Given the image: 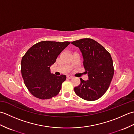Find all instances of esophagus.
<instances>
[{"label":"esophagus","instance_id":"34e87169","mask_svg":"<svg viewBox=\"0 0 134 134\" xmlns=\"http://www.w3.org/2000/svg\"><path fill=\"white\" fill-rule=\"evenodd\" d=\"M67 78H69V79H72V76H70V75H67Z\"/></svg>","mask_w":134,"mask_h":134}]
</instances>
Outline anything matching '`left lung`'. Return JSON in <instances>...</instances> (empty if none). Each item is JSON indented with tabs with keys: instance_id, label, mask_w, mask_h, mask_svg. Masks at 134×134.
I'll use <instances>...</instances> for the list:
<instances>
[{
	"instance_id": "left-lung-1",
	"label": "left lung",
	"mask_w": 134,
	"mask_h": 134,
	"mask_svg": "<svg viewBox=\"0 0 134 134\" xmlns=\"http://www.w3.org/2000/svg\"><path fill=\"white\" fill-rule=\"evenodd\" d=\"M71 44L80 49L89 76L86 81L80 78L81 84L74 88L75 93L85 100H97L107 92L113 78L112 57L103 46L92 38H82Z\"/></svg>"
}]
</instances>
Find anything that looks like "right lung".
<instances>
[{
    "label": "right lung",
    "mask_w": 134,
    "mask_h": 134,
    "mask_svg": "<svg viewBox=\"0 0 134 134\" xmlns=\"http://www.w3.org/2000/svg\"><path fill=\"white\" fill-rule=\"evenodd\" d=\"M70 44L69 41H40L30 48L22 57V78L27 89L35 97L47 99L59 94L66 76L52 74L50 67Z\"/></svg>",
    "instance_id": "right-lung-1"
}]
</instances>
